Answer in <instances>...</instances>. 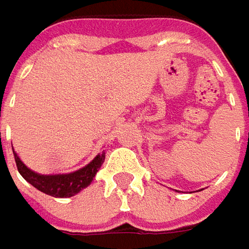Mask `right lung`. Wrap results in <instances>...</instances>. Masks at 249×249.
Masks as SVG:
<instances>
[{"label":"right lung","instance_id":"right-lung-1","mask_svg":"<svg viewBox=\"0 0 249 249\" xmlns=\"http://www.w3.org/2000/svg\"><path fill=\"white\" fill-rule=\"evenodd\" d=\"M15 154V161H16V167L19 174L29 182L33 184L36 189H38L39 192L52 196V197H71L78 192H81L82 189H85L90 182L93 180V178L96 175L98 169L102 167L103 161H105V153L98 154L95 159L90 161L87 167L81 168L78 171H75L73 174H67V175H39L33 172L31 169L26 167L23 164L20 159Z\"/></svg>","mask_w":249,"mask_h":249}]
</instances>
